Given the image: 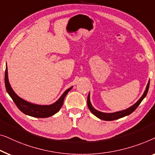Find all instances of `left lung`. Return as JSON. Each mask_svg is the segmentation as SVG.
Returning a JSON list of instances; mask_svg holds the SVG:
<instances>
[{
  "label": "left lung",
  "mask_w": 155,
  "mask_h": 155,
  "mask_svg": "<svg viewBox=\"0 0 155 155\" xmlns=\"http://www.w3.org/2000/svg\"><path fill=\"white\" fill-rule=\"evenodd\" d=\"M149 86H150V81L148 82V84L147 85V87H146V89L145 91V92L143 94L142 96L140 99H139L138 101H137L136 103H135L134 105L130 106L129 108L126 109V110H122V111H119V112H114V113H104V112H100V111H97V110L93 107L92 104L91 103V100H90V93L88 95V100H87V104H88V109L90 110L91 112L93 113L95 116H96L97 118H99L102 120L104 121H113V120H116V119L122 118V117L128 116L131 114L133 112H134L136 110V109L138 107L139 104H140V102L143 101V100L145 98L146 95H147V93L148 92V90H149Z\"/></svg>",
  "instance_id": "1"
}]
</instances>
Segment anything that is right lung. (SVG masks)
<instances>
[{
	"label": "right lung",
	"instance_id": "right-lung-1",
	"mask_svg": "<svg viewBox=\"0 0 155 155\" xmlns=\"http://www.w3.org/2000/svg\"><path fill=\"white\" fill-rule=\"evenodd\" d=\"M5 85L8 93L11 97L15 104L19 108V110L21 112H22L24 114L33 117H37V118H47V117L53 116L57 112H58L59 110L62 107L65 96L69 93V91L72 88V87H71V88L65 91L60 98L57 100L55 103L52 104L40 105V104L31 103V102L26 101V100L19 97L12 90L9 83V80H8L7 64H6L5 72Z\"/></svg>",
	"mask_w": 155,
	"mask_h": 155
}]
</instances>
